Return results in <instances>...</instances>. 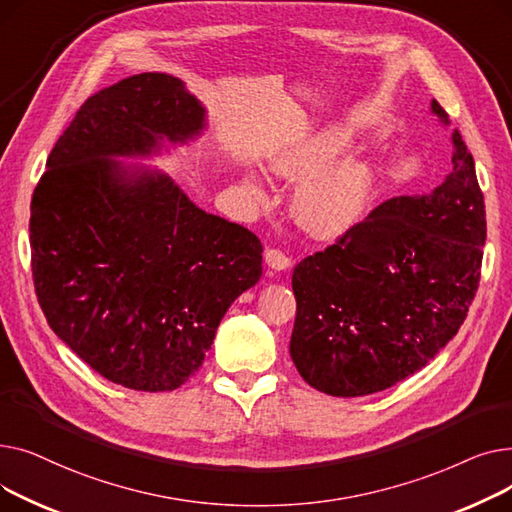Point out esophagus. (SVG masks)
<instances>
[{
    "mask_svg": "<svg viewBox=\"0 0 512 512\" xmlns=\"http://www.w3.org/2000/svg\"><path fill=\"white\" fill-rule=\"evenodd\" d=\"M263 257H265V263L270 265L272 270L282 272V270H288V267H290V257L280 249H265Z\"/></svg>",
    "mask_w": 512,
    "mask_h": 512,
    "instance_id": "34e87169",
    "label": "esophagus"
}]
</instances>
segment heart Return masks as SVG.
I'll list each match as a JSON object with an SVG mask.
<instances>
[{
    "instance_id": "b5f03b06",
    "label": "heart",
    "mask_w": 512,
    "mask_h": 512,
    "mask_svg": "<svg viewBox=\"0 0 512 512\" xmlns=\"http://www.w3.org/2000/svg\"><path fill=\"white\" fill-rule=\"evenodd\" d=\"M351 147V134L344 130L317 132L313 137L280 149L267 166L282 178H305L294 195V213L313 234L332 238L353 228L369 209L378 186V174L367 159L332 161ZM253 193L261 184L251 178Z\"/></svg>"
}]
</instances>
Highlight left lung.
<instances>
[{
    "instance_id": "left-lung-1",
    "label": "left lung",
    "mask_w": 512,
    "mask_h": 512,
    "mask_svg": "<svg viewBox=\"0 0 512 512\" xmlns=\"http://www.w3.org/2000/svg\"><path fill=\"white\" fill-rule=\"evenodd\" d=\"M432 112L448 124L438 101ZM452 172L429 195L384 201L292 274L290 357L330 396L407 380L463 326L481 278L486 205L473 155L452 132Z\"/></svg>"
}]
</instances>
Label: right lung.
<instances>
[{"label":"right lung","instance_id":"1","mask_svg":"<svg viewBox=\"0 0 512 512\" xmlns=\"http://www.w3.org/2000/svg\"><path fill=\"white\" fill-rule=\"evenodd\" d=\"M205 126L176 76L143 72L91 95L47 157L31 201V265L49 328L105 380L180 388L238 294L261 278L259 238L205 213L149 155Z\"/></svg>","mask_w":512,"mask_h":512}]
</instances>
